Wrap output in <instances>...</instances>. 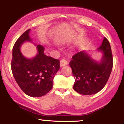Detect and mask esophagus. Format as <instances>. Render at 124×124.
Here are the masks:
<instances>
[{
	"label": "esophagus",
	"mask_w": 124,
	"mask_h": 124,
	"mask_svg": "<svg viewBox=\"0 0 124 124\" xmlns=\"http://www.w3.org/2000/svg\"><path fill=\"white\" fill-rule=\"evenodd\" d=\"M67 64H68V62L66 60L63 59H61V61H60V66H61V67L64 66Z\"/></svg>",
	"instance_id": "esophagus-1"
}]
</instances>
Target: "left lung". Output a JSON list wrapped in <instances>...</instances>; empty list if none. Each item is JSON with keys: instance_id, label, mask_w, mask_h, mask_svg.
Masks as SVG:
<instances>
[{"instance_id": "1", "label": "left lung", "mask_w": 124, "mask_h": 124, "mask_svg": "<svg viewBox=\"0 0 124 124\" xmlns=\"http://www.w3.org/2000/svg\"><path fill=\"white\" fill-rule=\"evenodd\" d=\"M97 51L103 54L100 62L82 51L73 55L69 63L75 79L73 88L80 94L89 95L98 93L102 89L109 78L113 58L111 45L107 38H104Z\"/></svg>"}]
</instances>
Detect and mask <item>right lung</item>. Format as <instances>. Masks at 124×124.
Masks as SVG:
<instances>
[{"label": "right lung", "instance_id": "add662e5", "mask_svg": "<svg viewBox=\"0 0 124 124\" xmlns=\"http://www.w3.org/2000/svg\"><path fill=\"white\" fill-rule=\"evenodd\" d=\"M31 29L27 30L15 43L12 51L11 69L13 77L24 93L32 97H40L48 93L53 86V80L60 68L59 61L44 54V47L38 45V54L26 58L20 47L24 42H32Z\"/></svg>", "mask_w": 124, "mask_h": 124}]
</instances>
